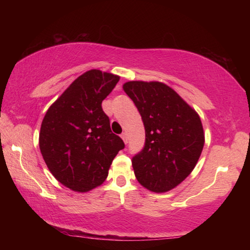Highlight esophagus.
I'll return each instance as SVG.
<instances>
[{
	"instance_id": "1",
	"label": "esophagus",
	"mask_w": 250,
	"mask_h": 250,
	"mask_svg": "<svg viewBox=\"0 0 250 250\" xmlns=\"http://www.w3.org/2000/svg\"><path fill=\"white\" fill-rule=\"evenodd\" d=\"M121 139H122V140H124V142L125 143V145H126V143H128V134H126L125 132H124V133L121 134Z\"/></svg>"
}]
</instances>
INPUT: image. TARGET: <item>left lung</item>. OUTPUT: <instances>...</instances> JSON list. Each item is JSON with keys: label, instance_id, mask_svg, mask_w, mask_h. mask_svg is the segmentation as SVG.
<instances>
[{"label": "left lung", "instance_id": "8db88e82", "mask_svg": "<svg viewBox=\"0 0 250 250\" xmlns=\"http://www.w3.org/2000/svg\"><path fill=\"white\" fill-rule=\"evenodd\" d=\"M124 90L138 108L146 129V145L132 159L143 188L166 193L194 170L205 142L201 118L182 97L160 82H128Z\"/></svg>", "mask_w": 250, "mask_h": 250}]
</instances>
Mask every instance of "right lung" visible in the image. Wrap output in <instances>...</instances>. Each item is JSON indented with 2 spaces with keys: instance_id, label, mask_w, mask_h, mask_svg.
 I'll list each match as a JSON object with an SVG mask.
<instances>
[{
  "instance_id": "add662e5",
  "label": "right lung",
  "mask_w": 250,
  "mask_h": 250,
  "mask_svg": "<svg viewBox=\"0 0 250 250\" xmlns=\"http://www.w3.org/2000/svg\"><path fill=\"white\" fill-rule=\"evenodd\" d=\"M119 79L99 69L86 71L50 105L42 122L41 153L55 179L71 191L89 192L103 184L125 147L101 107Z\"/></svg>"
}]
</instances>
